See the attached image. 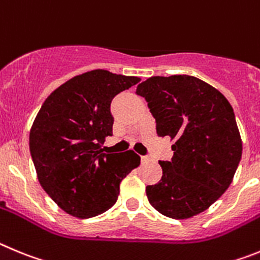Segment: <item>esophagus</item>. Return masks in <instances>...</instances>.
Here are the masks:
<instances>
[{"label":"esophagus","instance_id":"34e87169","mask_svg":"<svg viewBox=\"0 0 260 260\" xmlns=\"http://www.w3.org/2000/svg\"><path fill=\"white\" fill-rule=\"evenodd\" d=\"M149 159H150V158H149V156L144 155V156H141V162L142 163H146V162H149Z\"/></svg>","mask_w":260,"mask_h":260}]
</instances>
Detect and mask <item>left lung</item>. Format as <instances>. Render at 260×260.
<instances>
[{
  "label": "left lung",
  "instance_id": "8db88e82",
  "mask_svg": "<svg viewBox=\"0 0 260 260\" xmlns=\"http://www.w3.org/2000/svg\"><path fill=\"white\" fill-rule=\"evenodd\" d=\"M156 121V135L174 141V156L159 162L160 181L146 186L156 211L188 219L205 211L228 189L242 155L235 113L210 84L189 75L153 76L136 89Z\"/></svg>",
  "mask_w": 260,
  "mask_h": 260
}]
</instances>
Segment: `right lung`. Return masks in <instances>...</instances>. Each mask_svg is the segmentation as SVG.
Wrapping results in <instances>:
<instances>
[{
  "label": "right lung",
  "instance_id": "1",
  "mask_svg": "<svg viewBox=\"0 0 260 260\" xmlns=\"http://www.w3.org/2000/svg\"><path fill=\"white\" fill-rule=\"evenodd\" d=\"M141 80L93 70L58 86L45 100L29 132L37 179L60 209L80 219L115 205L119 185L140 156L133 150L104 153L113 135V98Z\"/></svg>",
  "mask_w": 260,
  "mask_h": 260
}]
</instances>
